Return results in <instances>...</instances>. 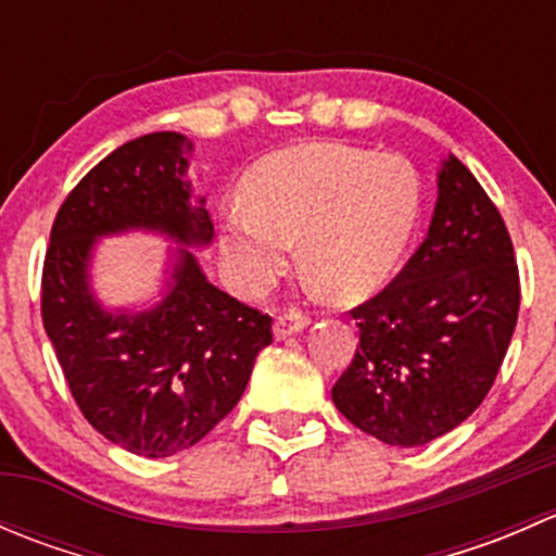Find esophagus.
Listing matches in <instances>:
<instances>
[{"mask_svg":"<svg viewBox=\"0 0 556 556\" xmlns=\"http://www.w3.org/2000/svg\"><path fill=\"white\" fill-rule=\"evenodd\" d=\"M309 323H312L309 314H304L299 309H290V312L279 314V317H277V323H274V336H277V339H288V336L301 333V330H304Z\"/></svg>","mask_w":556,"mask_h":556,"instance_id":"34e87169","label":"esophagus"}]
</instances>
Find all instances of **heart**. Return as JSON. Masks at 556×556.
Instances as JSON below:
<instances>
[{
    "label": "heart",
    "mask_w": 556,
    "mask_h": 556,
    "mask_svg": "<svg viewBox=\"0 0 556 556\" xmlns=\"http://www.w3.org/2000/svg\"><path fill=\"white\" fill-rule=\"evenodd\" d=\"M422 217L412 161L333 142L266 155L244 179V201L220 215V244L237 288L263 295L301 266L336 301H361L390 282Z\"/></svg>",
    "instance_id": "heart-1"
}]
</instances>
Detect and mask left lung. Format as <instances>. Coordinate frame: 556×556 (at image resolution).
<instances>
[{
	"mask_svg": "<svg viewBox=\"0 0 556 556\" xmlns=\"http://www.w3.org/2000/svg\"><path fill=\"white\" fill-rule=\"evenodd\" d=\"M519 299L506 223L450 155L425 242L382 293L350 312L361 344L333 384L336 408L390 446L450 433L495 384Z\"/></svg>",
	"mask_w": 556,
	"mask_h": 556,
	"instance_id": "1",
	"label": "left lung"
}]
</instances>
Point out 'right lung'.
Wrapping results in <instances>:
<instances>
[{
  "label": "right lung",
  "mask_w": 556,
  "mask_h": 556,
  "mask_svg": "<svg viewBox=\"0 0 556 556\" xmlns=\"http://www.w3.org/2000/svg\"><path fill=\"white\" fill-rule=\"evenodd\" d=\"M177 131L131 139L75 185L50 228L42 266V325L72 397L93 430L142 457H172L228 417L250 382L271 317L206 279L188 247L215 237L193 199ZM159 230L173 253L165 299L142 313L104 311L90 288L96 239Z\"/></svg>",
  "instance_id": "obj_1"
}]
</instances>
